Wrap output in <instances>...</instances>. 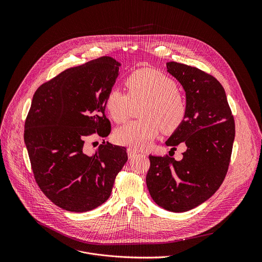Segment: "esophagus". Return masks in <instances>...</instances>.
Returning <instances> with one entry per match:
<instances>
[{
    "label": "esophagus",
    "instance_id": "1",
    "mask_svg": "<svg viewBox=\"0 0 262 262\" xmlns=\"http://www.w3.org/2000/svg\"><path fill=\"white\" fill-rule=\"evenodd\" d=\"M127 153H128V157L129 158H133V157H135L137 155V151L133 149V148H128L127 149Z\"/></svg>",
    "mask_w": 262,
    "mask_h": 262
}]
</instances>
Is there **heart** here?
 I'll return each instance as SVG.
<instances>
[{
  "label": "heart",
  "mask_w": 262,
  "mask_h": 262,
  "mask_svg": "<svg viewBox=\"0 0 262 262\" xmlns=\"http://www.w3.org/2000/svg\"><path fill=\"white\" fill-rule=\"evenodd\" d=\"M125 84L128 94L113 88L107 94L105 106L117 123L125 122L131 112L132 103L143 102L141 120L132 121L114 133L115 140L133 149L150 146L159 133L178 129L187 115V103L177 90L176 81L160 72L141 69L127 76Z\"/></svg>",
  "instance_id": "1"
}]
</instances>
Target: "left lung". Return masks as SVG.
I'll use <instances>...</instances> for the list:
<instances>
[{
  "label": "left lung",
  "instance_id": "obj_1",
  "mask_svg": "<svg viewBox=\"0 0 262 262\" xmlns=\"http://www.w3.org/2000/svg\"><path fill=\"white\" fill-rule=\"evenodd\" d=\"M167 73L186 92L187 115L165 144L186 145L181 160L149 155L146 185L164 210L182 213L210 199L224 181L235 138V123L222 84L211 75L169 61Z\"/></svg>",
  "mask_w": 262,
  "mask_h": 262
}]
</instances>
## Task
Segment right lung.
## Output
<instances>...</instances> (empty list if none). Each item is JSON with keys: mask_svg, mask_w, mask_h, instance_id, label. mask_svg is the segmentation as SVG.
I'll return each instance as SVG.
<instances>
[{"mask_svg": "<svg viewBox=\"0 0 262 262\" xmlns=\"http://www.w3.org/2000/svg\"><path fill=\"white\" fill-rule=\"evenodd\" d=\"M121 63L110 56L69 69L35 92L25 122L24 141L35 181L59 208L75 213L96 209L112 192L128 159L126 148L105 141L85 153L88 136L107 137V94Z\"/></svg>", "mask_w": 262, "mask_h": 262, "instance_id": "add662e5", "label": "right lung"}]
</instances>
